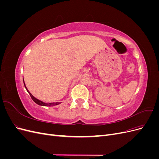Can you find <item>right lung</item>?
I'll return each mask as SVG.
<instances>
[{
    "instance_id": "right-lung-1",
    "label": "right lung",
    "mask_w": 159,
    "mask_h": 159,
    "mask_svg": "<svg viewBox=\"0 0 159 159\" xmlns=\"http://www.w3.org/2000/svg\"><path fill=\"white\" fill-rule=\"evenodd\" d=\"M23 81H24V80H23ZM24 84H25V87L26 89L27 90V91L28 92V93L30 94L31 98L32 99V100H33L34 102L36 104L39 105H42V106L51 107V106H54V105H58V104H60V103H59V102H56V103H44V102H42V101H40V100H39V99H37V98H36L35 97H34V96L32 95V93L30 92V91L28 90V89H27V88H26V85H25V81H24Z\"/></svg>"
}]
</instances>
